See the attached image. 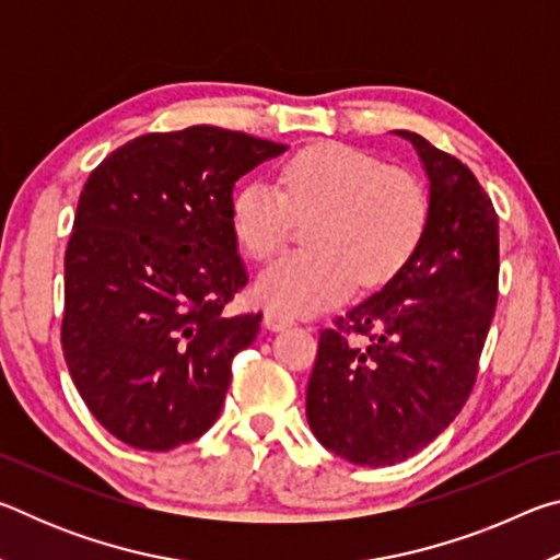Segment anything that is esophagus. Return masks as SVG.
I'll return each instance as SVG.
<instances>
[{"instance_id":"1","label":"esophagus","mask_w":560,"mask_h":560,"mask_svg":"<svg viewBox=\"0 0 560 560\" xmlns=\"http://www.w3.org/2000/svg\"><path fill=\"white\" fill-rule=\"evenodd\" d=\"M264 326H267L269 330H283V328L293 326V318L279 314V311H267V314H264Z\"/></svg>"}]
</instances>
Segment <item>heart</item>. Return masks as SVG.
I'll use <instances>...</instances> for the list:
<instances>
[{
    "label": "heart",
    "instance_id": "1",
    "mask_svg": "<svg viewBox=\"0 0 560 560\" xmlns=\"http://www.w3.org/2000/svg\"><path fill=\"white\" fill-rule=\"evenodd\" d=\"M314 249L283 254L261 271L257 296L289 316H314L346 301L358 281L383 287L420 249L430 197L420 179L365 150L320 143L281 165L277 187L249 179L232 195L230 226L246 257L264 261L308 220Z\"/></svg>",
    "mask_w": 560,
    "mask_h": 560
}]
</instances>
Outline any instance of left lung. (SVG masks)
I'll use <instances>...</instances> for the list:
<instances>
[{
	"instance_id": "left-lung-1",
	"label": "left lung",
	"mask_w": 560,
	"mask_h": 560,
	"mask_svg": "<svg viewBox=\"0 0 560 560\" xmlns=\"http://www.w3.org/2000/svg\"><path fill=\"white\" fill-rule=\"evenodd\" d=\"M395 132L430 177L428 232L383 291L320 330L306 390L316 440L360 467L405 462L450 428L477 381L497 308L499 217L485 187L430 140Z\"/></svg>"
}]
</instances>
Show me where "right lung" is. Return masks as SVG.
Returning a JSON list of instances; mask_svg holds the SVG:
<instances>
[{"label":"right lung","mask_w":560,"mask_h":560,"mask_svg":"<svg viewBox=\"0 0 560 560\" xmlns=\"http://www.w3.org/2000/svg\"><path fill=\"white\" fill-rule=\"evenodd\" d=\"M283 150L214 126L148 132L83 185L63 259L61 348L91 415L130 447L173 450L220 417L232 360L261 324L224 314L246 287L234 183Z\"/></svg>","instance_id":"add662e5"}]
</instances>
